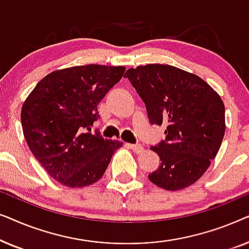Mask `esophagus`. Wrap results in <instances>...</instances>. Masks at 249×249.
Returning <instances> with one entry per match:
<instances>
[{
  "mask_svg": "<svg viewBox=\"0 0 249 249\" xmlns=\"http://www.w3.org/2000/svg\"><path fill=\"white\" fill-rule=\"evenodd\" d=\"M128 146L136 153V154H141L142 152H144V147H142L141 144H128Z\"/></svg>",
  "mask_w": 249,
  "mask_h": 249,
  "instance_id": "obj_1",
  "label": "esophagus"
}]
</instances>
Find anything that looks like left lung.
I'll use <instances>...</instances> for the list:
<instances>
[{
	"label": "left lung",
	"instance_id": "left-lung-1",
	"mask_svg": "<svg viewBox=\"0 0 249 249\" xmlns=\"http://www.w3.org/2000/svg\"><path fill=\"white\" fill-rule=\"evenodd\" d=\"M124 77L144 101L149 122L166 128L164 141L151 146L161 163L148 179L172 192L195 183L215 159L226 131L220 95L196 74L166 64L130 68Z\"/></svg>",
	"mask_w": 249,
	"mask_h": 249
}]
</instances>
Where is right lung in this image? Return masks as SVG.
<instances>
[{"label": "right lung", "mask_w": 249, "mask_h": 249, "mask_svg": "<svg viewBox=\"0 0 249 249\" xmlns=\"http://www.w3.org/2000/svg\"><path fill=\"white\" fill-rule=\"evenodd\" d=\"M124 71V67L100 64L55 70L22 104L21 124L29 149L63 186L81 188L98 181L122 146L85 129L100 118L97 105Z\"/></svg>", "instance_id": "obj_1"}]
</instances>
